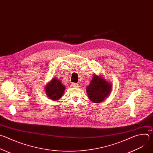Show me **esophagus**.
<instances>
[{
    "label": "esophagus",
    "instance_id": "1",
    "mask_svg": "<svg viewBox=\"0 0 153 153\" xmlns=\"http://www.w3.org/2000/svg\"><path fill=\"white\" fill-rule=\"evenodd\" d=\"M71 86L73 87H77V86H78V84L76 83H71Z\"/></svg>",
    "mask_w": 153,
    "mask_h": 153
}]
</instances>
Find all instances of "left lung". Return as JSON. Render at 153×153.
<instances>
[{
    "label": "left lung",
    "mask_w": 153,
    "mask_h": 153,
    "mask_svg": "<svg viewBox=\"0 0 153 153\" xmlns=\"http://www.w3.org/2000/svg\"><path fill=\"white\" fill-rule=\"evenodd\" d=\"M110 83L100 76L94 75L90 84L86 87L89 99L94 103H100L106 99L111 91Z\"/></svg>",
    "instance_id": "8db88e82"
}]
</instances>
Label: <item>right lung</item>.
Segmentation results:
<instances>
[{
    "label": "right lung",
    "mask_w": 153,
    "mask_h": 153,
    "mask_svg": "<svg viewBox=\"0 0 153 153\" xmlns=\"http://www.w3.org/2000/svg\"><path fill=\"white\" fill-rule=\"evenodd\" d=\"M65 87L61 81L57 78H53L45 86V90L47 97L53 100L60 99L65 91Z\"/></svg>",
    "instance_id": "right-lung-1"
}]
</instances>
